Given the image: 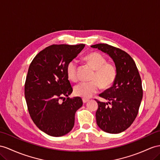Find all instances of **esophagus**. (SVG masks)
Returning a JSON list of instances; mask_svg holds the SVG:
<instances>
[{
	"mask_svg": "<svg viewBox=\"0 0 160 160\" xmlns=\"http://www.w3.org/2000/svg\"><path fill=\"white\" fill-rule=\"evenodd\" d=\"M82 101H83L84 103H87V102L88 101V99H82Z\"/></svg>",
	"mask_w": 160,
	"mask_h": 160,
	"instance_id": "esophagus-1",
	"label": "esophagus"
}]
</instances>
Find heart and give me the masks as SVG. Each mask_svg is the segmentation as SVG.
Here are the masks:
<instances>
[{
  "mask_svg": "<svg viewBox=\"0 0 160 160\" xmlns=\"http://www.w3.org/2000/svg\"><path fill=\"white\" fill-rule=\"evenodd\" d=\"M85 60L95 69L91 82H81L74 87V93L77 96L90 98L98 92L103 87H108L116 79L117 72L115 65L107 63L104 56L98 52H92L85 57ZM68 78L75 82L78 80V62L75 59L71 60L66 68Z\"/></svg>",
  "mask_w": 160,
  "mask_h": 160,
  "instance_id": "obj_1",
  "label": "heart"
}]
</instances>
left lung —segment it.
<instances>
[{
	"label": "left lung",
	"instance_id": "8db88e82",
	"mask_svg": "<svg viewBox=\"0 0 160 160\" xmlns=\"http://www.w3.org/2000/svg\"><path fill=\"white\" fill-rule=\"evenodd\" d=\"M91 47L111 57L117 72L112 87L99 95L109 101L96 100L97 124L104 132L120 133L130 126L138 114L142 99L141 76L134 60L125 51L107 44H97Z\"/></svg>",
	"mask_w": 160,
	"mask_h": 160
}]
</instances>
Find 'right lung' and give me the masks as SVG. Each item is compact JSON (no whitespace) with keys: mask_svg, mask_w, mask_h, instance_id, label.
Returning a JSON list of instances; mask_svg holds the SVG:
<instances>
[{"mask_svg":"<svg viewBox=\"0 0 160 160\" xmlns=\"http://www.w3.org/2000/svg\"><path fill=\"white\" fill-rule=\"evenodd\" d=\"M84 47L53 44L41 51L30 65L25 83L28 112L36 126L50 136L61 137L70 132L75 113L82 106L80 97H68L73 89L66 68ZM59 99H63L62 103Z\"/></svg>","mask_w":160,"mask_h":160,"instance_id":"1","label":"right lung"}]
</instances>
